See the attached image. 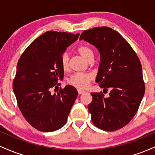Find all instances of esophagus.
I'll return each mask as SVG.
<instances>
[{
	"label": "esophagus",
	"instance_id": "obj_1",
	"mask_svg": "<svg viewBox=\"0 0 155 155\" xmlns=\"http://www.w3.org/2000/svg\"><path fill=\"white\" fill-rule=\"evenodd\" d=\"M85 92V91L84 90H78V93H79V95H81V94H83V93H84Z\"/></svg>",
	"mask_w": 155,
	"mask_h": 155
}]
</instances>
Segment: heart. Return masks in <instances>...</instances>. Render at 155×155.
Returning a JSON list of instances; mask_svg holds the SVG:
<instances>
[{
    "label": "heart",
    "instance_id": "1",
    "mask_svg": "<svg viewBox=\"0 0 155 155\" xmlns=\"http://www.w3.org/2000/svg\"><path fill=\"white\" fill-rule=\"evenodd\" d=\"M78 52L83 57L85 60H89L94 58V53L92 49L87 45H81L78 47ZM60 65L64 71H67L69 68V56L66 52L63 53L60 58ZM93 79V76L91 74H82L77 73L71 76L68 80L69 84L77 88H87L90 84V81Z\"/></svg>",
    "mask_w": 155,
    "mask_h": 155
}]
</instances>
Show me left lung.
<instances>
[{
  "mask_svg": "<svg viewBox=\"0 0 155 155\" xmlns=\"http://www.w3.org/2000/svg\"><path fill=\"white\" fill-rule=\"evenodd\" d=\"M84 39L98 49L101 63L95 81L109 96L92 92L88 105L91 120L97 127L114 131L127 125L136 115L144 95L141 64L128 42L108 27L84 31Z\"/></svg>",
  "mask_w": 155,
  "mask_h": 155,
  "instance_id": "8db88e82",
  "label": "left lung"
}]
</instances>
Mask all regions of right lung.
Instances as JSON below:
<instances>
[{"mask_svg":"<svg viewBox=\"0 0 155 155\" xmlns=\"http://www.w3.org/2000/svg\"><path fill=\"white\" fill-rule=\"evenodd\" d=\"M79 36V33L47 31L35 39L19 58L13 90L23 117L38 130L52 132L67 122L77 90L68 85L51 95V90L63 79L61 56Z\"/></svg>","mask_w":155,"mask_h":155,"instance_id":"obj_1","label":"right lung"}]
</instances>
